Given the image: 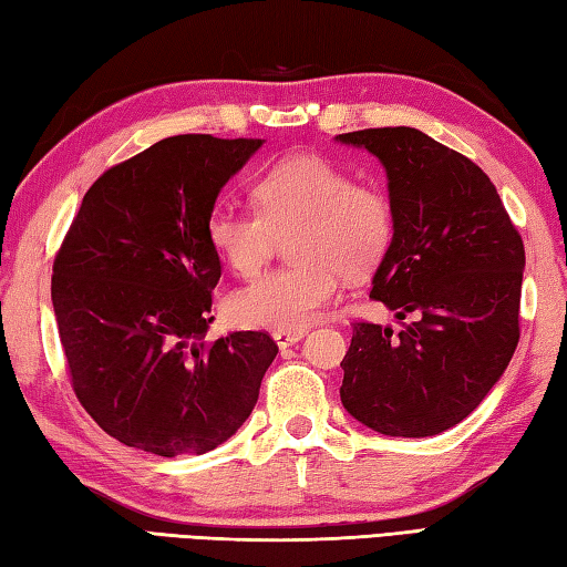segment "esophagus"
Returning <instances> with one entry per match:
<instances>
[{
    "label": "esophagus",
    "mask_w": 567,
    "mask_h": 567,
    "mask_svg": "<svg viewBox=\"0 0 567 567\" xmlns=\"http://www.w3.org/2000/svg\"><path fill=\"white\" fill-rule=\"evenodd\" d=\"M305 336H307V331H275L272 339H275V343L280 346V348H290L297 341H302Z\"/></svg>",
    "instance_id": "esophagus-1"
}]
</instances>
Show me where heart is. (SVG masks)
Instances as JSON below:
<instances>
[{
	"mask_svg": "<svg viewBox=\"0 0 567 567\" xmlns=\"http://www.w3.org/2000/svg\"><path fill=\"white\" fill-rule=\"evenodd\" d=\"M256 212L216 209L207 238L240 277L256 275L277 236H290L292 268L270 270L228 299L231 317L252 329L305 331L339 292L341 272L360 280L378 270L394 240L388 192L355 183L346 167L315 153L290 155L250 189Z\"/></svg>",
	"mask_w": 567,
	"mask_h": 567,
	"instance_id": "obj_1",
	"label": "heart"
}]
</instances>
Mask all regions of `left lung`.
Wrapping results in <instances>:
<instances>
[{"mask_svg": "<svg viewBox=\"0 0 567 567\" xmlns=\"http://www.w3.org/2000/svg\"><path fill=\"white\" fill-rule=\"evenodd\" d=\"M336 141L372 153L388 175L394 240L370 297L402 321L400 333L353 323L341 402L384 436H436L475 412L519 343L522 236L489 177L424 131Z\"/></svg>", "mask_w": 567, "mask_h": 567, "instance_id": "left-lung-1", "label": "left lung"}]
</instances>
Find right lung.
I'll list each match as a JSON object with an SVG mask.
<instances>
[{
  "label": "right lung",
  "instance_id": "1",
  "mask_svg": "<svg viewBox=\"0 0 567 567\" xmlns=\"http://www.w3.org/2000/svg\"><path fill=\"white\" fill-rule=\"evenodd\" d=\"M262 138H163L84 195L53 262V311L78 400L131 449L202 455L244 426L277 346L204 341L221 260L207 226Z\"/></svg>",
  "mask_w": 567,
  "mask_h": 567
}]
</instances>
